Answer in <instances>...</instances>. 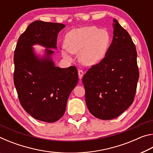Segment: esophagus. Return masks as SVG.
<instances>
[{"label": "esophagus", "mask_w": 153, "mask_h": 153, "mask_svg": "<svg viewBox=\"0 0 153 153\" xmlns=\"http://www.w3.org/2000/svg\"><path fill=\"white\" fill-rule=\"evenodd\" d=\"M83 76H84V72L82 70H79L78 71V76H79V78L81 79L82 78Z\"/></svg>", "instance_id": "34e87169"}]
</instances>
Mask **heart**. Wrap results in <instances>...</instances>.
I'll return each instance as SVG.
<instances>
[{
    "label": "heart",
    "instance_id": "1",
    "mask_svg": "<svg viewBox=\"0 0 153 153\" xmlns=\"http://www.w3.org/2000/svg\"><path fill=\"white\" fill-rule=\"evenodd\" d=\"M111 43V35L105 28L86 26L69 32L65 37L64 46L67 51L79 54V63L86 67H92L105 57ZM67 57V52L62 51Z\"/></svg>",
    "mask_w": 153,
    "mask_h": 153
}]
</instances>
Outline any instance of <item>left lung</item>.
I'll list each match as a JSON object with an SVG mask.
<instances>
[{
	"mask_svg": "<svg viewBox=\"0 0 153 153\" xmlns=\"http://www.w3.org/2000/svg\"><path fill=\"white\" fill-rule=\"evenodd\" d=\"M113 27V41L105 57L82 79L88 108L103 120L118 117L132 104L139 78L137 52L130 36L115 19Z\"/></svg>",
	"mask_w": 153,
	"mask_h": 153,
	"instance_id": "left-lung-1",
	"label": "left lung"
}]
</instances>
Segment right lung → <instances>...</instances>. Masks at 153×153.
Instances as JSON below:
<instances>
[{"mask_svg":"<svg viewBox=\"0 0 153 153\" xmlns=\"http://www.w3.org/2000/svg\"><path fill=\"white\" fill-rule=\"evenodd\" d=\"M65 25L35 21L17 41L14 53V84L21 105L36 120L53 123L63 117L70 93L78 82L76 67L60 68L53 59L59 32ZM45 48L43 55L33 47Z\"/></svg>","mask_w":153,"mask_h":153,"instance_id":"add662e5","label":"right lung"}]
</instances>
